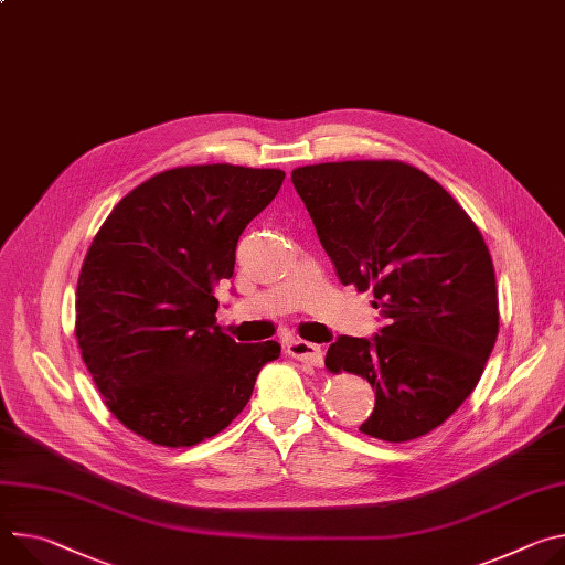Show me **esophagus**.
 Masks as SVG:
<instances>
[{
    "label": "esophagus",
    "instance_id": "34e87169",
    "mask_svg": "<svg viewBox=\"0 0 565 565\" xmlns=\"http://www.w3.org/2000/svg\"><path fill=\"white\" fill-rule=\"evenodd\" d=\"M288 355L297 358V361L301 363H309L313 367H320L324 363V351L320 344H313V342H306V340H292L288 342L286 347Z\"/></svg>",
    "mask_w": 565,
    "mask_h": 565
}]
</instances>
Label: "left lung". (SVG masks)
<instances>
[{"label": "left lung", "mask_w": 565, "mask_h": 565, "mask_svg": "<svg viewBox=\"0 0 565 565\" xmlns=\"http://www.w3.org/2000/svg\"><path fill=\"white\" fill-rule=\"evenodd\" d=\"M344 286L372 290L385 327L338 338L327 370L376 390L361 433L401 444L441 426L476 390L500 329L489 247L459 202L398 160L299 167L290 175Z\"/></svg>", "instance_id": "8db88e82"}]
</instances>
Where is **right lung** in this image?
Wrapping results in <instances>:
<instances>
[{
  "instance_id": "right-lung-1",
  "label": "right lung",
  "mask_w": 565,
  "mask_h": 565,
  "mask_svg": "<svg viewBox=\"0 0 565 565\" xmlns=\"http://www.w3.org/2000/svg\"><path fill=\"white\" fill-rule=\"evenodd\" d=\"M279 169L178 167L119 200L76 288V340L110 413L150 444L225 430L247 405L275 340L238 344L216 324L236 243L281 189Z\"/></svg>"
}]
</instances>
